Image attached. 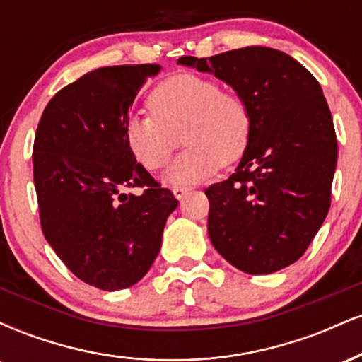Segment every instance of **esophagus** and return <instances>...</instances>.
<instances>
[{"label": "esophagus", "instance_id": "esophagus-1", "mask_svg": "<svg viewBox=\"0 0 362 362\" xmlns=\"http://www.w3.org/2000/svg\"><path fill=\"white\" fill-rule=\"evenodd\" d=\"M172 192H173V195H175V197L178 199V201H180V199H184L185 195L190 192V189H187V187H173Z\"/></svg>", "mask_w": 362, "mask_h": 362}]
</instances>
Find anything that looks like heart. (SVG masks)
Masks as SVG:
<instances>
[{"label":"heart","instance_id":"heart-1","mask_svg":"<svg viewBox=\"0 0 362 362\" xmlns=\"http://www.w3.org/2000/svg\"><path fill=\"white\" fill-rule=\"evenodd\" d=\"M153 114H131L124 139L132 156L148 170L170 160L180 143L185 149L165 172L168 185H195L221 165L243 156L252 132L248 105L238 95L224 93L211 78L182 73L163 80L149 95Z\"/></svg>","mask_w":362,"mask_h":362}]
</instances>
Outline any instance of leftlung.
<instances>
[{
    "instance_id": "8db88e82",
    "label": "left lung",
    "mask_w": 362,
    "mask_h": 362,
    "mask_svg": "<svg viewBox=\"0 0 362 362\" xmlns=\"http://www.w3.org/2000/svg\"><path fill=\"white\" fill-rule=\"evenodd\" d=\"M178 64L211 73L248 105L252 132L235 173L206 189L211 243L238 271L294 264L325 221L337 138L320 83L271 47L235 49Z\"/></svg>"
}]
</instances>
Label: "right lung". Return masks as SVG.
Masks as SVG:
<instances>
[{
  "label": "right lung",
  "mask_w": 362,
  "mask_h": 362,
  "mask_svg": "<svg viewBox=\"0 0 362 362\" xmlns=\"http://www.w3.org/2000/svg\"><path fill=\"white\" fill-rule=\"evenodd\" d=\"M160 64L98 68L57 91L34 141V182L45 240L78 279L117 291L144 277L178 201L124 139L129 107ZM146 186L141 196L124 194Z\"/></svg>",
  "instance_id": "add662e5"
}]
</instances>
